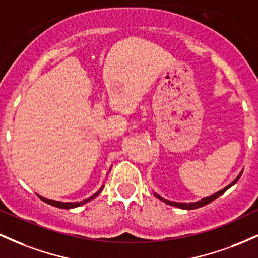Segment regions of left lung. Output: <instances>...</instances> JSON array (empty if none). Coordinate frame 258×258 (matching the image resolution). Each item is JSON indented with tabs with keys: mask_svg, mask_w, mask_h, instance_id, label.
<instances>
[{
	"mask_svg": "<svg viewBox=\"0 0 258 258\" xmlns=\"http://www.w3.org/2000/svg\"><path fill=\"white\" fill-rule=\"evenodd\" d=\"M241 173H242V172L239 173V176L236 177V178L234 179L233 182L230 183L229 185H227L226 188H224V189H222V190L217 191V193H215V194L210 195V197H206V198H204V199H201V200H199V201H197V203H189V204H186V203H176V201H170V200L165 199V198L160 197L159 194H155V193H154V194H155V197L158 198V199H160V200H161V201H164V203H166V204H168V205H171V206H176V207H179V209H183V210H194V209H199V207H203V206L207 205V204L212 203V201H214L215 199H217L218 197H221V195L223 194L224 191L228 190V189H229L230 186H233L234 184H235V183L238 182V180H239V178H240Z\"/></svg>",
	"mask_w": 258,
	"mask_h": 258,
	"instance_id": "1",
	"label": "left lung"
}]
</instances>
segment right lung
<instances>
[{
	"label": "right lung",
	"mask_w": 258,
	"mask_h": 258,
	"mask_svg": "<svg viewBox=\"0 0 258 258\" xmlns=\"http://www.w3.org/2000/svg\"><path fill=\"white\" fill-rule=\"evenodd\" d=\"M103 188H104V185H103L102 188H100L99 190L97 191L96 194L91 195L90 198H87V199H84V200H82V201H76V203H63V201H57V200L47 199V198H44V197H41V195H38V197H40V199L42 200V201H44V203H46V204H48V205H52V206L59 207V209H67V210H69V209H74V207H78V206H81V205H84V204L88 203V201H91L92 199H94V198H96V197H98V194L100 193V191L103 190Z\"/></svg>",
	"instance_id": "add662e5"
}]
</instances>
